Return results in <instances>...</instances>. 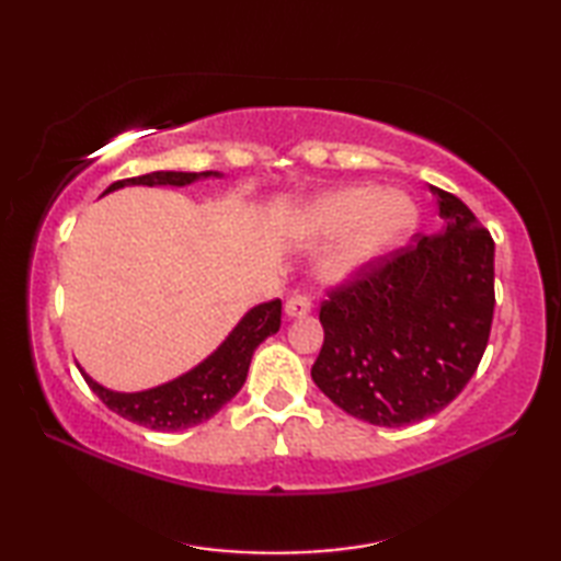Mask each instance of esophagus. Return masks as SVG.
I'll list each match as a JSON object with an SVG mask.
<instances>
[{
    "label": "esophagus",
    "mask_w": 561,
    "mask_h": 561,
    "mask_svg": "<svg viewBox=\"0 0 561 561\" xmlns=\"http://www.w3.org/2000/svg\"><path fill=\"white\" fill-rule=\"evenodd\" d=\"M311 299L308 296H291V299L284 304V311H287L289 318H304L311 313Z\"/></svg>",
    "instance_id": "34e87169"
}]
</instances>
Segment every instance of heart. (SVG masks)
<instances>
[{
    "mask_svg": "<svg viewBox=\"0 0 561 561\" xmlns=\"http://www.w3.org/2000/svg\"><path fill=\"white\" fill-rule=\"evenodd\" d=\"M416 224L412 199L376 185L344 187L320 197L306 226L311 236L340 238L330 245L320 272L328 279L354 277L400 248Z\"/></svg>",
    "mask_w": 561,
    "mask_h": 561,
    "instance_id": "b5f03b06",
    "label": "heart"
}]
</instances>
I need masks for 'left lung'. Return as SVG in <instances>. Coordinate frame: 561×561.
<instances>
[{
	"instance_id": "1",
	"label": "left lung",
	"mask_w": 561,
	"mask_h": 561,
	"mask_svg": "<svg viewBox=\"0 0 561 561\" xmlns=\"http://www.w3.org/2000/svg\"><path fill=\"white\" fill-rule=\"evenodd\" d=\"M438 233L416 236L328 289L316 386L347 414L404 426L440 412L478 371L494 318V241L434 187Z\"/></svg>"
}]
</instances>
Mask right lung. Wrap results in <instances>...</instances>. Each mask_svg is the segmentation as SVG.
<instances>
[{"instance_id":"add662e5","label":"right lung","mask_w":561,"mask_h":561,"mask_svg":"<svg viewBox=\"0 0 561 561\" xmlns=\"http://www.w3.org/2000/svg\"><path fill=\"white\" fill-rule=\"evenodd\" d=\"M199 175H219V173H199ZM197 173L181 171H157L137 178L113 183L111 190L125 185H187L193 183ZM282 325V301L274 299L255 306L245 318L233 328L221 347L207 356L205 362L195 366L193 371L171 380V383L141 390V392H113L99 386L81 371L89 388L96 392L103 404L123 420L141 424L153 432H181V428L207 422L229 402L238 390L243 388L250 359L257 344L274 335Z\"/></svg>"}]
</instances>
